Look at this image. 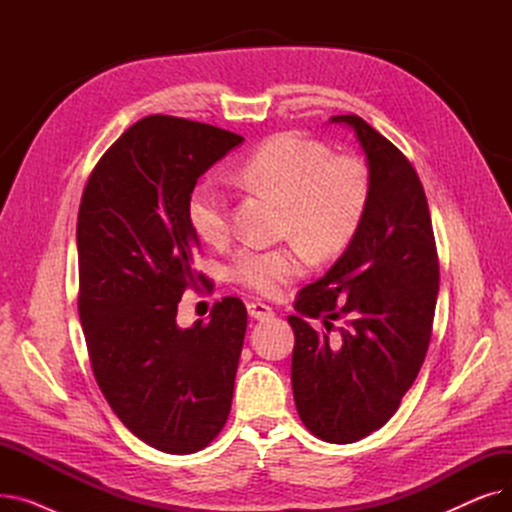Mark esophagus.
<instances>
[{
	"mask_svg": "<svg viewBox=\"0 0 512 512\" xmlns=\"http://www.w3.org/2000/svg\"><path fill=\"white\" fill-rule=\"evenodd\" d=\"M247 309H249V315L259 319V321H265V319H272L274 317V309L270 305L259 303V301L257 303H249Z\"/></svg>",
	"mask_w": 512,
	"mask_h": 512,
	"instance_id": "obj_1",
	"label": "esophagus"
}]
</instances>
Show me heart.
<instances>
[{
    "instance_id": "1",
    "label": "heart",
    "mask_w": 512,
    "mask_h": 512,
    "mask_svg": "<svg viewBox=\"0 0 512 512\" xmlns=\"http://www.w3.org/2000/svg\"><path fill=\"white\" fill-rule=\"evenodd\" d=\"M238 178L255 191L284 203L280 234L297 245L242 249L230 274L245 288L274 297L299 278L305 253L315 261L342 255L357 238L369 207V176L359 159L334 155L326 145L297 134H278L253 151L238 168ZM188 220L205 242L228 236L230 199L211 180H201L188 195Z\"/></svg>"
}]
</instances>
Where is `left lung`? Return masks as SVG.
Returning a JSON list of instances; mask_svg holds the SVG:
<instances>
[{"label":"left lung","mask_w":512,"mask_h":512,"mask_svg":"<svg viewBox=\"0 0 512 512\" xmlns=\"http://www.w3.org/2000/svg\"><path fill=\"white\" fill-rule=\"evenodd\" d=\"M369 166V207L353 245L288 315L292 392L313 436L351 444L386 421L413 386L432 338L440 263L423 184L396 145L348 114ZM309 318H324L317 333Z\"/></svg>","instance_id":"8db88e82"}]
</instances>
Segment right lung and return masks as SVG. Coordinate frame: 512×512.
<instances>
[{
    "instance_id": "right-lung-1",
    "label": "right lung",
    "mask_w": 512,
    "mask_h": 512,
    "mask_svg": "<svg viewBox=\"0 0 512 512\" xmlns=\"http://www.w3.org/2000/svg\"><path fill=\"white\" fill-rule=\"evenodd\" d=\"M240 134L176 116L134 122L93 168L78 207V315L91 369L112 411L168 454L209 446L226 425L247 307L224 297L209 321L178 328L193 270L188 195Z\"/></svg>"
}]
</instances>
